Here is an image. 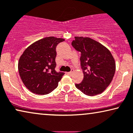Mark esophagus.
<instances>
[{"instance_id": "esophagus-1", "label": "esophagus", "mask_w": 133, "mask_h": 133, "mask_svg": "<svg viewBox=\"0 0 133 133\" xmlns=\"http://www.w3.org/2000/svg\"><path fill=\"white\" fill-rule=\"evenodd\" d=\"M67 75H72L73 74V72H72V71H71V72H67Z\"/></svg>"}]
</instances>
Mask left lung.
<instances>
[{"mask_svg": "<svg viewBox=\"0 0 133 133\" xmlns=\"http://www.w3.org/2000/svg\"><path fill=\"white\" fill-rule=\"evenodd\" d=\"M72 45L81 52L84 78L75 86L88 96L101 94L110 85L115 75L116 63L111 52L89 37H75Z\"/></svg>", "mask_w": 133, "mask_h": 133, "instance_id": "obj_1", "label": "left lung"}]
</instances>
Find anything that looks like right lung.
I'll return each instance as SVG.
<instances>
[{"instance_id": "right-lung-1", "label": "right lung", "mask_w": 133, "mask_h": 133, "mask_svg": "<svg viewBox=\"0 0 133 133\" xmlns=\"http://www.w3.org/2000/svg\"><path fill=\"white\" fill-rule=\"evenodd\" d=\"M64 39L49 37L26 49L20 57L18 72L24 85L32 93L46 95L58 86L64 73L57 72L56 47Z\"/></svg>"}]
</instances>
